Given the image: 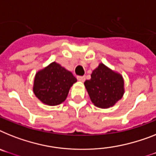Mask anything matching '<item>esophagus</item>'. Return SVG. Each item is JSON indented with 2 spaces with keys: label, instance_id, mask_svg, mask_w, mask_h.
Listing matches in <instances>:
<instances>
[{
  "label": "esophagus",
  "instance_id": "1",
  "mask_svg": "<svg viewBox=\"0 0 156 156\" xmlns=\"http://www.w3.org/2000/svg\"><path fill=\"white\" fill-rule=\"evenodd\" d=\"M77 78H78V81H80V82H85V80H86V78H85L84 76H78V77H77Z\"/></svg>",
  "mask_w": 156,
  "mask_h": 156
}]
</instances>
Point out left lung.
Returning <instances> with one entry per match:
<instances>
[{
  "label": "left lung",
  "instance_id": "8db88e82",
  "mask_svg": "<svg viewBox=\"0 0 156 156\" xmlns=\"http://www.w3.org/2000/svg\"><path fill=\"white\" fill-rule=\"evenodd\" d=\"M84 85L93 104L101 108L113 106L125 93L122 75L103 63L93 70L91 78Z\"/></svg>",
  "mask_w": 156,
  "mask_h": 156
}]
</instances>
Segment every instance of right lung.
<instances>
[{
	"instance_id": "obj_1",
	"label": "right lung",
	"mask_w": 156,
	"mask_h": 156,
	"mask_svg": "<svg viewBox=\"0 0 156 156\" xmlns=\"http://www.w3.org/2000/svg\"><path fill=\"white\" fill-rule=\"evenodd\" d=\"M76 82L71 72L53 62L36 74L33 92L44 104L55 106L66 100L70 87Z\"/></svg>"
}]
</instances>
